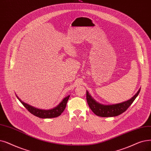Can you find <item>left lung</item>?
I'll return each mask as SVG.
<instances>
[{"instance_id": "8db88e82", "label": "left lung", "mask_w": 151, "mask_h": 151, "mask_svg": "<svg viewBox=\"0 0 151 151\" xmlns=\"http://www.w3.org/2000/svg\"><path fill=\"white\" fill-rule=\"evenodd\" d=\"M140 90L141 88L131 99L120 104L110 105V106H104L102 104H100L97 102L91 97V96L89 94L88 92L86 91L87 102L91 110L96 115L102 117L115 116L125 112L135 100L136 97L138 96Z\"/></svg>"}]
</instances>
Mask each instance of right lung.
I'll return each instance as SVG.
<instances>
[{
    "label": "right lung",
    "mask_w": 151,
    "mask_h": 151,
    "mask_svg": "<svg viewBox=\"0 0 151 151\" xmlns=\"http://www.w3.org/2000/svg\"><path fill=\"white\" fill-rule=\"evenodd\" d=\"M17 97L18 98V100L20 101V102L23 105V106L32 115H34L39 118H42V119H50V118L57 117L62 114V113L64 111L65 107H66L67 103L68 102L70 96H68L67 97L64 98L63 100L59 104H58L56 107L50 110H41V109L35 108L33 107L29 106V105H28L26 103L22 102L17 96Z\"/></svg>",
    "instance_id": "add662e5"
}]
</instances>
